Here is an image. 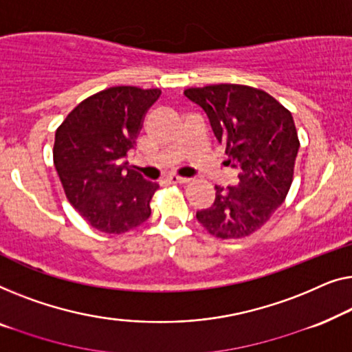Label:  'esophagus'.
Wrapping results in <instances>:
<instances>
[{"instance_id":"obj_1","label":"esophagus","mask_w":352,"mask_h":352,"mask_svg":"<svg viewBox=\"0 0 352 352\" xmlns=\"http://www.w3.org/2000/svg\"><path fill=\"white\" fill-rule=\"evenodd\" d=\"M167 182H169V183H188L190 180H188V178H185V177L170 175V177H167Z\"/></svg>"}]
</instances>
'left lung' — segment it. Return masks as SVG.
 <instances>
[{"instance_id": "obj_1", "label": "left lung", "mask_w": 352, "mask_h": 352, "mask_svg": "<svg viewBox=\"0 0 352 352\" xmlns=\"http://www.w3.org/2000/svg\"><path fill=\"white\" fill-rule=\"evenodd\" d=\"M209 118L239 183L215 186V201L196 219L220 239L258 231L285 201L300 148L294 116L273 96L244 84H212L183 92Z\"/></svg>"}]
</instances>
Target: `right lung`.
Instances as JSON below:
<instances>
[{"instance_id":"1","label":"right lung","mask_w":352,"mask_h":352,"mask_svg":"<svg viewBox=\"0 0 352 352\" xmlns=\"http://www.w3.org/2000/svg\"><path fill=\"white\" fill-rule=\"evenodd\" d=\"M160 89L108 87L84 98L56 131L54 166L76 212L96 230L122 234L151 215L160 185L143 180L126 157Z\"/></svg>"}]
</instances>
